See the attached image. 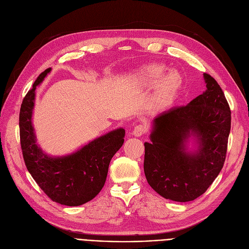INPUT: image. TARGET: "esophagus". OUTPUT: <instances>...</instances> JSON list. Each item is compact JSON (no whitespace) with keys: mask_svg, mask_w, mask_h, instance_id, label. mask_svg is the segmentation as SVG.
<instances>
[{"mask_svg":"<svg viewBox=\"0 0 249 249\" xmlns=\"http://www.w3.org/2000/svg\"><path fill=\"white\" fill-rule=\"evenodd\" d=\"M145 132H146V127L144 125H142V124L135 126L134 129H133V131H132L133 135L137 136V137L143 135Z\"/></svg>","mask_w":249,"mask_h":249,"instance_id":"obj_1","label":"esophagus"}]
</instances>
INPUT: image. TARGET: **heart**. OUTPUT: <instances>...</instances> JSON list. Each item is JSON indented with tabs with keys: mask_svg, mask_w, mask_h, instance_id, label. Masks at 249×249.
<instances>
[{
	"mask_svg": "<svg viewBox=\"0 0 249 249\" xmlns=\"http://www.w3.org/2000/svg\"><path fill=\"white\" fill-rule=\"evenodd\" d=\"M166 67L160 64H148L135 74L136 82L142 89L155 88V103L160 107L171 106L175 102L182 88L181 75L174 70L166 72Z\"/></svg>",
	"mask_w": 249,
	"mask_h": 249,
	"instance_id": "obj_1",
	"label": "heart"
}]
</instances>
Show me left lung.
<instances>
[{
	"label": "left lung",
	"instance_id": "1",
	"mask_svg": "<svg viewBox=\"0 0 249 249\" xmlns=\"http://www.w3.org/2000/svg\"><path fill=\"white\" fill-rule=\"evenodd\" d=\"M207 90L188 105L176 107L153 121L150 142H144L143 169L150 187L174 201L194 200L221 172L231 129V111L218 82L204 73ZM192 136L199 145L187 152Z\"/></svg>",
	"mask_w": 249,
	"mask_h": 249
}]
</instances>
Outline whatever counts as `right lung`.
Returning <instances> with one entry per match:
<instances>
[{
  "label": "right lung",
  "instance_id": "add662e5",
  "mask_svg": "<svg viewBox=\"0 0 249 249\" xmlns=\"http://www.w3.org/2000/svg\"><path fill=\"white\" fill-rule=\"evenodd\" d=\"M49 72L51 68L39 74L21 105V149L28 172L42 191L53 201L77 207L94 198L104 187L110 161L123 145L125 130L116 129L68 156L50 157L45 154L36 144L31 118L36 89Z\"/></svg>",
  "mask_w": 249,
  "mask_h": 249
}]
</instances>
